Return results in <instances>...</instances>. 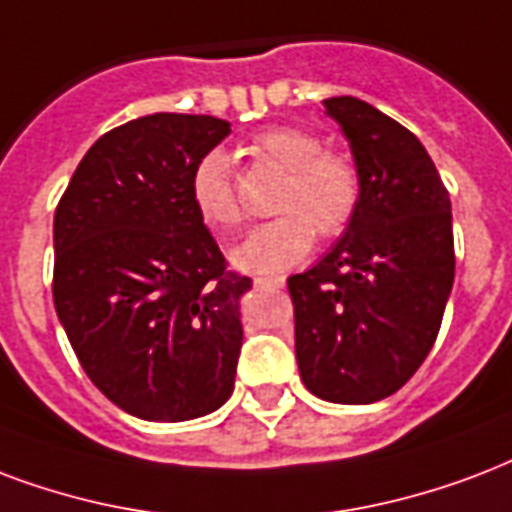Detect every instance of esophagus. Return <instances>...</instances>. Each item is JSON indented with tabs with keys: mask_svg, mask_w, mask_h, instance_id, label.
Here are the masks:
<instances>
[{
	"mask_svg": "<svg viewBox=\"0 0 512 512\" xmlns=\"http://www.w3.org/2000/svg\"><path fill=\"white\" fill-rule=\"evenodd\" d=\"M255 284L257 287H268V290H282L284 276H257Z\"/></svg>",
	"mask_w": 512,
	"mask_h": 512,
	"instance_id": "esophagus-1",
	"label": "esophagus"
}]
</instances>
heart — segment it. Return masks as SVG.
I'll list each match as a JSON object with an SVG mask.
<instances>
[{
	"mask_svg": "<svg viewBox=\"0 0 512 512\" xmlns=\"http://www.w3.org/2000/svg\"><path fill=\"white\" fill-rule=\"evenodd\" d=\"M252 155L287 171L273 201L276 220L265 222L230 249V263L247 273H282L311 252L317 233L333 239L360 206V174L341 152H327L306 128L273 126L252 139ZM195 214L212 230L239 228L241 206L230 182L228 155L209 150L190 177Z\"/></svg>",
	"mask_w": 512,
	"mask_h": 512,
	"instance_id": "heart-1",
	"label": "heart"
}]
</instances>
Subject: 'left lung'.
Instances as JSON below:
<instances>
[{
	"instance_id": "obj_1",
	"label": "left lung",
	"mask_w": 512,
	"mask_h": 512,
	"mask_svg": "<svg viewBox=\"0 0 512 512\" xmlns=\"http://www.w3.org/2000/svg\"><path fill=\"white\" fill-rule=\"evenodd\" d=\"M360 206L317 265L287 279L303 384L327 403L395 395L427 360L454 287L451 201L424 144L368 101L325 99Z\"/></svg>"
}]
</instances>
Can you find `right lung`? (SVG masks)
Segmentation results:
<instances>
[{
    "mask_svg": "<svg viewBox=\"0 0 512 512\" xmlns=\"http://www.w3.org/2000/svg\"><path fill=\"white\" fill-rule=\"evenodd\" d=\"M230 134L212 115L136 117L85 152L53 220V300L93 384L144 421L217 411L236 381L241 295L195 214V163Z\"/></svg>",
    "mask_w": 512,
    "mask_h": 512,
    "instance_id": "obj_1",
    "label": "right lung"
}]
</instances>
